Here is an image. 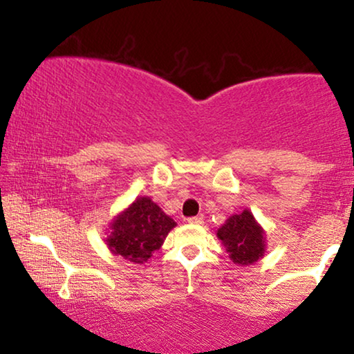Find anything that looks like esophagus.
Returning <instances> with one entry per match:
<instances>
[{
	"label": "esophagus",
	"mask_w": 354,
	"mask_h": 354,
	"mask_svg": "<svg viewBox=\"0 0 354 354\" xmlns=\"http://www.w3.org/2000/svg\"><path fill=\"white\" fill-rule=\"evenodd\" d=\"M187 221L190 225H203L205 221H203V217H200V215H196V217H189Z\"/></svg>",
	"instance_id": "1"
}]
</instances>
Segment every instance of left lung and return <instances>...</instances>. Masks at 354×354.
Masks as SVG:
<instances>
[{"label":"left lung","mask_w":354,"mask_h":354,"mask_svg":"<svg viewBox=\"0 0 354 354\" xmlns=\"http://www.w3.org/2000/svg\"><path fill=\"white\" fill-rule=\"evenodd\" d=\"M217 236L230 253L232 262L248 266L263 254V231L256 223L253 214L245 209L243 212L232 215L217 231Z\"/></svg>","instance_id":"1"}]
</instances>
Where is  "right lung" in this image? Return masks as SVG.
<instances>
[{
	"mask_svg": "<svg viewBox=\"0 0 354 354\" xmlns=\"http://www.w3.org/2000/svg\"><path fill=\"white\" fill-rule=\"evenodd\" d=\"M176 223L149 198H139L112 223L107 245L131 262H147Z\"/></svg>",
	"mask_w": 354,
	"mask_h": 354,
	"instance_id": "obj_1",
	"label": "right lung"
}]
</instances>
